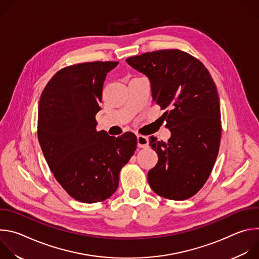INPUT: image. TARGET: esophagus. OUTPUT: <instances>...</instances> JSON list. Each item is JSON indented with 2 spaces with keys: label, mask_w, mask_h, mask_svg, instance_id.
I'll return each instance as SVG.
<instances>
[{
  "label": "esophagus",
  "mask_w": 259,
  "mask_h": 259,
  "mask_svg": "<svg viewBox=\"0 0 259 259\" xmlns=\"http://www.w3.org/2000/svg\"><path fill=\"white\" fill-rule=\"evenodd\" d=\"M137 145L138 147H147L149 146V138L143 135H137Z\"/></svg>",
  "instance_id": "34e87169"
}]
</instances>
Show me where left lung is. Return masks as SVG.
I'll list each match as a JSON object with an SVG mask.
<instances>
[{
	"mask_svg": "<svg viewBox=\"0 0 259 259\" xmlns=\"http://www.w3.org/2000/svg\"><path fill=\"white\" fill-rule=\"evenodd\" d=\"M127 63L150 79L153 98L165 113L167 142L151 136L157 165L147 173L152 190L175 201L195 196L209 178L221 138L220 103L205 65L179 49L132 56Z\"/></svg>",
	"mask_w": 259,
	"mask_h": 259,
	"instance_id": "8db88e82",
	"label": "left lung"
}]
</instances>
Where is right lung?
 <instances>
[{"label": "right lung", "instance_id": "add662e5", "mask_svg": "<svg viewBox=\"0 0 259 259\" xmlns=\"http://www.w3.org/2000/svg\"><path fill=\"white\" fill-rule=\"evenodd\" d=\"M118 61H93L58 70L44 88L38 138L47 164L63 190L82 203L108 199L118 189L121 169L133 156L132 132L109 136L97 131L102 88Z\"/></svg>", "mask_w": 259, "mask_h": 259}]
</instances>
